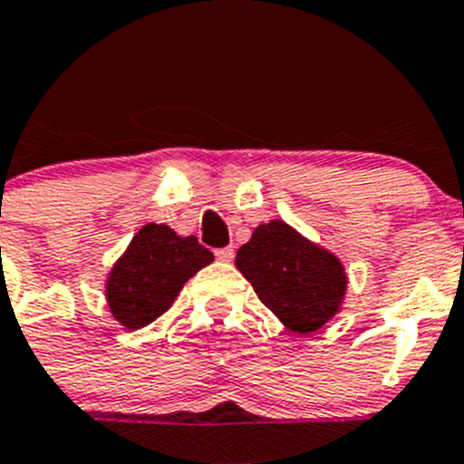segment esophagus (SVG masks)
<instances>
[{
  "label": "esophagus",
  "instance_id": "esophagus-1",
  "mask_svg": "<svg viewBox=\"0 0 464 464\" xmlns=\"http://www.w3.org/2000/svg\"><path fill=\"white\" fill-rule=\"evenodd\" d=\"M215 256H217V261H224V263H228V261H233V249H231V247L215 249Z\"/></svg>",
  "mask_w": 464,
  "mask_h": 464
}]
</instances>
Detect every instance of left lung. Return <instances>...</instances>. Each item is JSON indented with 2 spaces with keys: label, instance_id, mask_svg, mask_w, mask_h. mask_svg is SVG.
Returning a JSON list of instances; mask_svg holds the SVG:
<instances>
[{
  "label": "left lung",
  "instance_id": "1",
  "mask_svg": "<svg viewBox=\"0 0 464 464\" xmlns=\"http://www.w3.org/2000/svg\"><path fill=\"white\" fill-rule=\"evenodd\" d=\"M236 268L258 300L298 335L319 331L342 310L349 282L335 254L282 219L254 228L237 249Z\"/></svg>",
  "mask_w": 464,
  "mask_h": 464
}]
</instances>
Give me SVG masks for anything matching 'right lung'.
<instances>
[{
	"mask_svg": "<svg viewBox=\"0 0 464 464\" xmlns=\"http://www.w3.org/2000/svg\"><path fill=\"white\" fill-rule=\"evenodd\" d=\"M215 261L194 236H178L166 224H145L115 261L106 279L112 319L139 331L169 310L187 279Z\"/></svg>",
	"mask_w": 464,
	"mask_h": 464,
	"instance_id": "obj_1",
	"label": "right lung"
}]
</instances>
